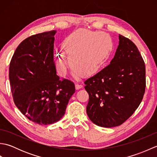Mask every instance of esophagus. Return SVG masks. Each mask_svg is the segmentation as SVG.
I'll use <instances>...</instances> for the list:
<instances>
[{
    "label": "esophagus",
    "instance_id": "esophagus-1",
    "mask_svg": "<svg viewBox=\"0 0 157 157\" xmlns=\"http://www.w3.org/2000/svg\"><path fill=\"white\" fill-rule=\"evenodd\" d=\"M81 88H82V85L79 84H78V83H77V84H75V88H76L77 90L80 89Z\"/></svg>",
    "mask_w": 157,
    "mask_h": 157
}]
</instances>
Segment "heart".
I'll return each instance as SVG.
<instances>
[{
  "label": "heart",
  "instance_id": "obj_1",
  "mask_svg": "<svg viewBox=\"0 0 157 157\" xmlns=\"http://www.w3.org/2000/svg\"><path fill=\"white\" fill-rule=\"evenodd\" d=\"M63 48L73 70L81 75H90L107 61L113 50L111 36L105 32L79 30L65 38ZM56 65L61 75L70 66L63 52H59Z\"/></svg>",
  "mask_w": 157,
  "mask_h": 157
}]
</instances>
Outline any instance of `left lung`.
Masks as SVG:
<instances>
[{
	"label": "left lung",
	"mask_w": 157,
	"mask_h": 157,
	"mask_svg": "<svg viewBox=\"0 0 157 157\" xmlns=\"http://www.w3.org/2000/svg\"><path fill=\"white\" fill-rule=\"evenodd\" d=\"M110 64L84 82L89 94L86 112L96 125L119 126L138 109L146 88L144 61L132 40L119 36Z\"/></svg>",
	"instance_id": "1"
}]
</instances>
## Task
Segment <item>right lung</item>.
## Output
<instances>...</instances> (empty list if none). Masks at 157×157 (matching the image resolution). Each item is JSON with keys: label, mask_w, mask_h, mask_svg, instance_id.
Masks as SVG:
<instances>
[{"label": "right lung", "mask_w": 157, "mask_h": 157, "mask_svg": "<svg viewBox=\"0 0 157 157\" xmlns=\"http://www.w3.org/2000/svg\"><path fill=\"white\" fill-rule=\"evenodd\" d=\"M52 30L32 35L20 43L9 65V81L15 104L36 124L50 125L64 115L74 83L61 79L54 61Z\"/></svg>", "instance_id": "right-lung-1"}]
</instances>
